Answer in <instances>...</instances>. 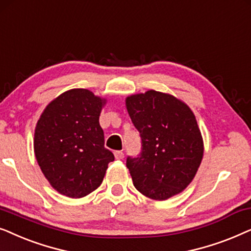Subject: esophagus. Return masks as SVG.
<instances>
[{
	"instance_id": "obj_1",
	"label": "esophagus",
	"mask_w": 251,
	"mask_h": 251,
	"mask_svg": "<svg viewBox=\"0 0 251 251\" xmlns=\"http://www.w3.org/2000/svg\"><path fill=\"white\" fill-rule=\"evenodd\" d=\"M115 158L116 159H123L124 158V152L123 151H115Z\"/></svg>"
}]
</instances>
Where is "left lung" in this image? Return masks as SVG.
Masks as SVG:
<instances>
[{
  "instance_id": "8db88e82",
  "label": "left lung",
  "mask_w": 251,
  "mask_h": 251,
  "mask_svg": "<svg viewBox=\"0 0 251 251\" xmlns=\"http://www.w3.org/2000/svg\"><path fill=\"white\" fill-rule=\"evenodd\" d=\"M125 105L142 140L141 155L126 162L135 188L157 201L182 193L204 153L192 109L172 94L153 89L127 96Z\"/></svg>"
}]
</instances>
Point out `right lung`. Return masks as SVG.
Instances as JSON below:
<instances>
[{
	"mask_svg": "<svg viewBox=\"0 0 251 251\" xmlns=\"http://www.w3.org/2000/svg\"><path fill=\"white\" fill-rule=\"evenodd\" d=\"M106 99L89 89H69L48 103L36 123L34 153L50 186L81 199L98 188L115 159L104 148L100 115Z\"/></svg>",
	"mask_w": 251,
	"mask_h": 251,
	"instance_id": "add662e5",
	"label": "right lung"
}]
</instances>
